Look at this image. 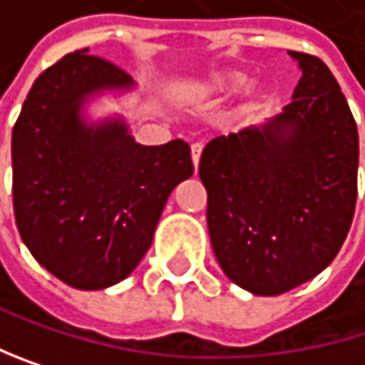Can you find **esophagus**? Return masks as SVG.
Wrapping results in <instances>:
<instances>
[{
    "label": "esophagus",
    "mask_w": 365,
    "mask_h": 365,
    "mask_svg": "<svg viewBox=\"0 0 365 365\" xmlns=\"http://www.w3.org/2000/svg\"><path fill=\"white\" fill-rule=\"evenodd\" d=\"M200 156H202V145L200 143H193L191 145V163H193V168L197 170V165H200Z\"/></svg>",
    "instance_id": "obj_1"
}]
</instances>
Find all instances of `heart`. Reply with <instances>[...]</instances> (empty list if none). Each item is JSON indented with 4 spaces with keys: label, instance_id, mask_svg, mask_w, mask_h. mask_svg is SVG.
<instances>
[{
    "label": "heart",
    "instance_id": "obj_1",
    "mask_svg": "<svg viewBox=\"0 0 365 365\" xmlns=\"http://www.w3.org/2000/svg\"><path fill=\"white\" fill-rule=\"evenodd\" d=\"M248 80V73L240 69H211L191 80L185 88L189 96L200 100H224L240 93Z\"/></svg>",
    "mask_w": 365,
    "mask_h": 365
}]
</instances>
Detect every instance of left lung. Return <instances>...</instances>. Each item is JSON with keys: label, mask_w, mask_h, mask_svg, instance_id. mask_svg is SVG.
Here are the masks:
<instances>
[{"label": "left lung", "mask_w": 365, "mask_h": 365, "mask_svg": "<svg viewBox=\"0 0 365 365\" xmlns=\"http://www.w3.org/2000/svg\"><path fill=\"white\" fill-rule=\"evenodd\" d=\"M300 69L292 102L263 123L215 137L200 158L211 246L224 274L255 296L318 277L349 235L359 135L329 67L287 51Z\"/></svg>", "instance_id": "1"}]
</instances>
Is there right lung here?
<instances>
[{
	"mask_svg": "<svg viewBox=\"0 0 365 365\" xmlns=\"http://www.w3.org/2000/svg\"><path fill=\"white\" fill-rule=\"evenodd\" d=\"M135 82L78 49L32 84L12 130V200L21 240L53 277L106 289L139 265L176 185L191 178L189 145H141L121 115L93 117L100 98Z\"/></svg>",
	"mask_w": 365,
	"mask_h": 365,
	"instance_id": "add662e5",
	"label": "right lung"
}]
</instances>
